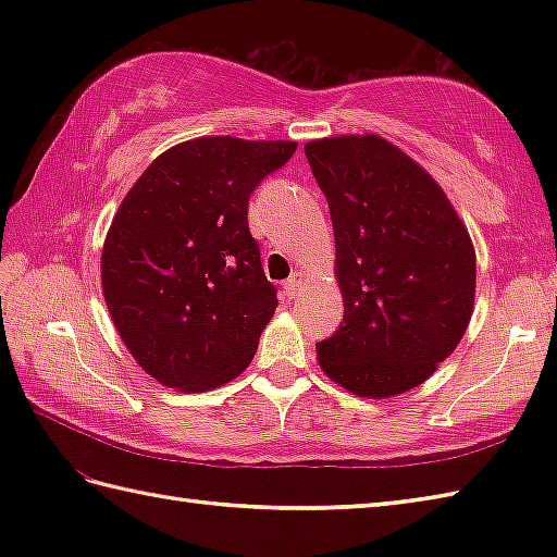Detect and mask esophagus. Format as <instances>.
Listing matches in <instances>:
<instances>
[{
	"instance_id": "34e87169",
	"label": "esophagus",
	"mask_w": 557,
	"mask_h": 557,
	"mask_svg": "<svg viewBox=\"0 0 557 557\" xmlns=\"http://www.w3.org/2000/svg\"><path fill=\"white\" fill-rule=\"evenodd\" d=\"M301 282H304L301 272H292V275L285 280V285H282V292H285L287 299H297V294L301 289Z\"/></svg>"
}]
</instances>
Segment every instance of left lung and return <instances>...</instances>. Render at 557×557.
<instances>
[{
	"mask_svg": "<svg viewBox=\"0 0 557 557\" xmlns=\"http://www.w3.org/2000/svg\"><path fill=\"white\" fill-rule=\"evenodd\" d=\"M327 198L345 318L318 363L361 397L421 385L459 345L474 309L476 256L443 188L377 136L304 148Z\"/></svg>",
	"mask_w": 557,
	"mask_h": 557,
	"instance_id": "1",
	"label": "left lung"
}]
</instances>
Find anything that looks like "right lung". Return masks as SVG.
<instances>
[{
    "instance_id": "right-lung-1",
    "label": "right lung",
    "mask_w": 557,
    "mask_h": 557,
    "mask_svg": "<svg viewBox=\"0 0 557 557\" xmlns=\"http://www.w3.org/2000/svg\"><path fill=\"white\" fill-rule=\"evenodd\" d=\"M297 144L208 136L170 148L122 200L102 294L140 369L184 393L239 375L277 309L248 198Z\"/></svg>"
}]
</instances>
